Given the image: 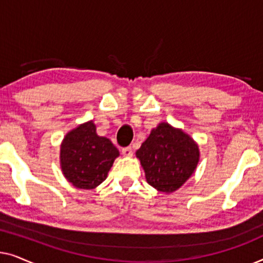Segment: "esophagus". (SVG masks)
<instances>
[{
    "instance_id": "1",
    "label": "esophagus",
    "mask_w": 263,
    "mask_h": 263,
    "mask_svg": "<svg viewBox=\"0 0 263 263\" xmlns=\"http://www.w3.org/2000/svg\"><path fill=\"white\" fill-rule=\"evenodd\" d=\"M122 154H123L124 157H132L133 156V148L130 146L124 147V148H122Z\"/></svg>"
}]
</instances>
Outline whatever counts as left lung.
Here are the masks:
<instances>
[{"label": "left lung", "mask_w": 263, "mask_h": 263, "mask_svg": "<svg viewBox=\"0 0 263 263\" xmlns=\"http://www.w3.org/2000/svg\"><path fill=\"white\" fill-rule=\"evenodd\" d=\"M146 179L163 193L177 190L199 163V147L182 130L160 123L136 152Z\"/></svg>", "instance_id": "left-lung-1"}]
</instances>
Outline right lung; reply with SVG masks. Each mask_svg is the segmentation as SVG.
<instances>
[{"label": "right lung", "instance_id": "right-lung-1", "mask_svg": "<svg viewBox=\"0 0 263 263\" xmlns=\"http://www.w3.org/2000/svg\"><path fill=\"white\" fill-rule=\"evenodd\" d=\"M118 154L109 139L97 135L95 123L87 122L68 133L63 140L61 147L63 175L77 188H96L105 181Z\"/></svg>", "mask_w": 263, "mask_h": 263}]
</instances>
